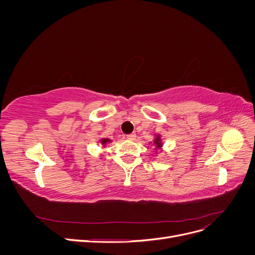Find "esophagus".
Here are the masks:
<instances>
[{"mask_svg": "<svg viewBox=\"0 0 255 255\" xmlns=\"http://www.w3.org/2000/svg\"><path fill=\"white\" fill-rule=\"evenodd\" d=\"M127 138H128V140H135V138H136V134H135V133L128 134V135H127Z\"/></svg>", "mask_w": 255, "mask_h": 255, "instance_id": "1", "label": "esophagus"}]
</instances>
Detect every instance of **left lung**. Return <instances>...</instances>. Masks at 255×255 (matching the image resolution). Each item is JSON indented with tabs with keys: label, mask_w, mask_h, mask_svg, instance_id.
<instances>
[{
	"label": "left lung",
	"mask_w": 255,
	"mask_h": 255,
	"mask_svg": "<svg viewBox=\"0 0 255 255\" xmlns=\"http://www.w3.org/2000/svg\"><path fill=\"white\" fill-rule=\"evenodd\" d=\"M154 142H155V144L157 145V148H160V146H161V144H160V141H159V138H158V137L156 138V139H155V141H154Z\"/></svg>",
	"instance_id": "obj_1"
}]
</instances>
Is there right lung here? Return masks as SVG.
I'll return each mask as SVG.
<instances>
[{"instance_id": "obj_1", "label": "right lung", "mask_w": 255, "mask_h": 255, "mask_svg": "<svg viewBox=\"0 0 255 255\" xmlns=\"http://www.w3.org/2000/svg\"><path fill=\"white\" fill-rule=\"evenodd\" d=\"M110 141V139H105V138H104V139H102L101 140V142L104 144V143H106V142H109Z\"/></svg>"}]
</instances>
